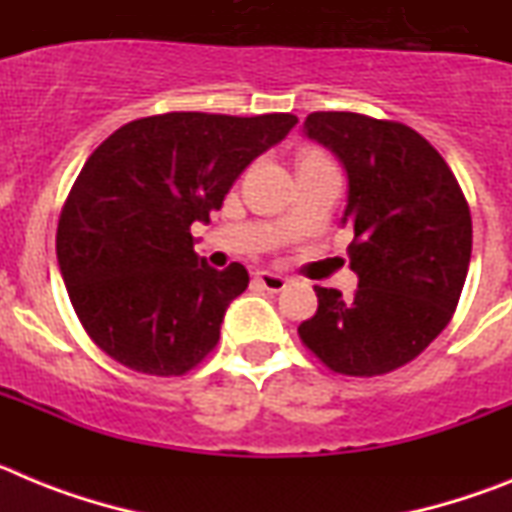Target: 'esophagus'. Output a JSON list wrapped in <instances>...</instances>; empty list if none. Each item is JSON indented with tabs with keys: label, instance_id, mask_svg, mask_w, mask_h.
I'll list each match as a JSON object with an SVG mask.
<instances>
[{
	"label": "esophagus",
	"instance_id": "34e87169",
	"mask_svg": "<svg viewBox=\"0 0 512 512\" xmlns=\"http://www.w3.org/2000/svg\"><path fill=\"white\" fill-rule=\"evenodd\" d=\"M256 284L266 289V292H282L287 287V279L282 274H274V271H256Z\"/></svg>",
	"mask_w": 512,
	"mask_h": 512
}]
</instances>
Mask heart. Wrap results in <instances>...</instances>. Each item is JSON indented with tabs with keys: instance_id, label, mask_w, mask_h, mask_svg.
I'll return each mask as SVG.
<instances>
[{
	"instance_id": "obj_1",
	"label": "heart",
	"mask_w": 512,
	"mask_h": 512,
	"mask_svg": "<svg viewBox=\"0 0 512 512\" xmlns=\"http://www.w3.org/2000/svg\"><path fill=\"white\" fill-rule=\"evenodd\" d=\"M310 158H325V156H320V153H307V156L302 158V161H310Z\"/></svg>"
}]
</instances>
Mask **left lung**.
I'll return each mask as SVG.
<instances>
[{
    "label": "left lung",
    "instance_id": "obj_1",
    "mask_svg": "<svg viewBox=\"0 0 512 512\" xmlns=\"http://www.w3.org/2000/svg\"><path fill=\"white\" fill-rule=\"evenodd\" d=\"M305 135L348 174L343 223L359 277L354 297L315 287L318 312L297 328L330 372H395L449 325L472 259V215L454 171L413 128L359 112H312Z\"/></svg>",
    "mask_w": 512,
    "mask_h": 512
}]
</instances>
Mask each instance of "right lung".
Instances as JSON below:
<instances>
[{
	"label": "right lung",
	"instance_id": "obj_1",
	"mask_svg": "<svg viewBox=\"0 0 512 512\" xmlns=\"http://www.w3.org/2000/svg\"><path fill=\"white\" fill-rule=\"evenodd\" d=\"M295 122L289 112H166L122 125L87 158L58 217L56 253L81 325L110 359L182 377L217 346L248 271L207 266L189 228Z\"/></svg>",
	"mask_w": 512,
	"mask_h": 512
}]
</instances>
